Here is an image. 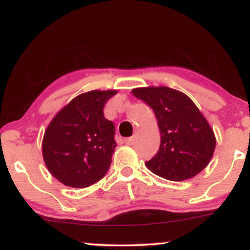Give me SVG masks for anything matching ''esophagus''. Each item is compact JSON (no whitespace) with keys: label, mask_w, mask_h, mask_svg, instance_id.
<instances>
[{"label":"esophagus","mask_w":250,"mask_h":250,"mask_svg":"<svg viewBox=\"0 0 250 250\" xmlns=\"http://www.w3.org/2000/svg\"><path fill=\"white\" fill-rule=\"evenodd\" d=\"M125 143L128 146L134 145V137H127V139H125Z\"/></svg>","instance_id":"esophagus-1"}]
</instances>
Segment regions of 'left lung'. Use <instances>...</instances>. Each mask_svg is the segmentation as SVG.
<instances>
[{"label":"left lung","instance_id":"obj_1","mask_svg":"<svg viewBox=\"0 0 250 250\" xmlns=\"http://www.w3.org/2000/svg\"><path fill=\"white\" fill-rule=\"evenodd\" d=\"M131 93L153 109L161 133L159 151L146 162L149 170L163 179L183 181L207 167L216 140L207 120L186 94L168 87L136 88Z\"/></svg>","mask_w":250,"mask_h":250}]
</instances>
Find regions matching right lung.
<instances>
[{"instance_id": "add662e5", "label": "right lung", "mask_w": 250, "mask_h": 250, "mask_svg": "<svg viewBox=\"0 0 250 250\" xmlns=\"http://www.w3.org/2000/svg\"><path fill=\"white\" fill-rule=\"evenodd\" d=\"M116 90H93L76 96L51 120L43 136L48 170L64 186L85 188L107 174L116 147L115 127L103 108Z\"/></svg>"}]
</instances>
